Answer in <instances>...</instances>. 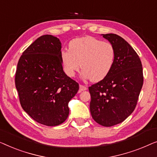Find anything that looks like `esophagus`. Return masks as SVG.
Here are the masks:
<instances>
[{"instance_id": "1", "label": "esophagus", "mask_w": 157, "mask_h": 157, "mask_svg": "<svg viewBox=\"0 0 157 157\" xmlns=\"http://www.w3.org/2000/svg\"><path fill=\"white\" fill-rule=\"evenodd\" d=\"M87 88L86 86H84L82 85H79V92H82V91H84V90H86Z\"/></svg>"}]
</instances>
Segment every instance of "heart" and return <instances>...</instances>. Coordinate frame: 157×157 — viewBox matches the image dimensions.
I'll return each instance as SVG.
<instances>
[{"label":"heart","instance_id":"obj_1","mask_svg":"<svg viewBox=\"0 0 157 157\" xmlns=\"http://www.w3.org/2000/svg\"><path fill=\"white\" fill-rule=\"evenodd\" d=\"M115 59V49L111 43L92 36L72 40L69 50H63L61 60L66 74L73 77L79 68L85 78L100 81L111 71Z\"/></svg>","mask_w":157,"mask_h":157}]
</instances>
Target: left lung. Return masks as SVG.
<instances>
[{"label": "left lung", "mask_w": 157, "mask_h": 157, "mask_svg": "<svg viewBox=\"0 0 157 157\" xmlns=\"http://www.w3.org/2000/svg\"><path fill=\"white\" fill-rule=\"evenodd\" d=\"M113 45L115 59L105 78L89 87L90 112L104 127L125 120L135 109L144 81L140 58L131 45L116 34H104Z\"/></svg>", "instance_id": "8db88e82"}]
</instances>
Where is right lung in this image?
Segmentation results:
<instances>
[{"label": "right lung", "mask_w": 157, "mask_h": 157, "mask_svg": "<svg viewBox=\"0 0 157 157\" xmlns=\"http://www.w3.org/2000/svg\"><path fill=\"white\" fill-rule=\"evenodd\" d=\"M15 83L24 111L46 126L67 120L68 103L79 90V84L64 72L61 43L51 35H42L23 52Z\"/></svg>", "instance_id": "1"}]
</instances>
